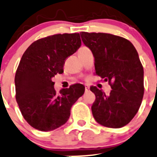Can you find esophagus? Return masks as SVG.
I'll return each instance as SVG.
<instances>
[{"label": "esophagus", "mask_w": 157, "mask_h": 157, "mask_svg": "<svg viewBox=\"0 0 157 157\" xmlns=\"http://www.w3.org/2000/svg\"><path fill=\"white\" fill-rule=\"evenodd\" d=\"M85 91H88V90H89V87H88V85H85Z\"/></svg>", "instance_id": "esophagus-1"}]
</instances>
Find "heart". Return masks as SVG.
Segmentation results:
<instances>
[{
    "label": "heart",
    "instance_id": "heart-1",
    "mask_svg": "<svg viewBox=\"0 0 157 157\" xmlns=\"http://www.w3.org/2000/svg\"><path fill=\"white\" fill-rule=\"evenodd\" d=\"M86 47H81L80 48H79L78 49V51H82V50H84V49H86Z\"/></svg>",
    "mask_w": 157,
    "mask_h": 157
}]
</instances>
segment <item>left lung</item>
<instances>
[{
	"instance_id": "left-lung-1",
	"label": "left lung",
	"mask_w": 157,
	"mask_h": 157,
	"mask_svg": "<svg viewBox=\"0 0 157 157\" xmlns=\"http://www.w3.org/2000/svg\"><path fill=\"white\" fill-rule=\"evenodd\" d=\"M83 43L94 57L96 75L109 82V95L96 86L91 111L95 120L108 128H122L138 113L144 88V69L136 49L128 40L107 33L82 32Z\"/></svg>"
}]
</instances>
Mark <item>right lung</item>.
<instances>
[{"instance_id": "1", "label": "right lung", "mask_w": 157, "mask_h": 157, "mask_svg": "<svg viewBox=\"0 0 157 157\" xmlns=\"http://www.w3.org/2000/svg\"><path fill=\"white\" fill-rule=\"evenodd\" d=\"M81 44L78 33L56 34L34 41L22 55L15 75L16 100L34 128L48 132L65 124L72 106L83 95L85 87L81 84L57 94L51 80L63 72L65 60Z\"/></svg>"}]
</instances>
